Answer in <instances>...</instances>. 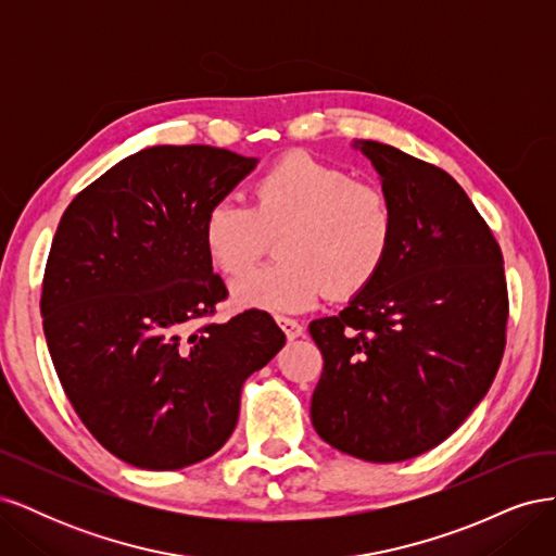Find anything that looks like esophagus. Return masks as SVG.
Here are the masks:
<instances>
[{
	"label": "esophagus",
	"mask_w": 556,
	"mask_h": 556,
	"mask_svg": "<svg viewBox=\"0 0 556 556\" xmlns=\"http://www.w3.org/2000/svg\"><path fill=\"white\" fill-rule=\"evenodd\" d=\"M276 323L282 329L285 339H288V341H294V339H299L301 333H304V327H301L296 319H292V317H276Z\"/></svg>",
	"instance_id": "1"
}]
</instances>
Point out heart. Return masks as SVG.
<instances>
[{
	"label": "heart",
	"instance_id": "b5f03b06",
	"mask_svg": "<svg viewBox=\"0 0 556 556\" xmlns=\"http://www.w3.org/2000/svg\"><path fill=\"white\" fill-rule=\"evenodd\" d=\"M276 237L278 262L233 282L239 308L301 313L327 290L348 299L371 285L396 237L392 199L308 153L276 160L252 182L250 206L223 199L206 211L201 243L215 271L239 278Z\"/></svg>",
	"mask_w": 556,
	"mask_h": 556
}]
</instances>
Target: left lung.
I'll use <instances>...</instances> for the list:
<instances>
[{
  "label": "left lung",
  "mask_w": 556,
  "mask_h": 556,
  "mask_svg": "<svg viewBox=\"0 0 556 556\" xmlns=\"http://www.w3.org/2000/svg\"><path fill=\"white\" fill-rule=\"evenodd\" d=\"M396 213L378 278L311 323L325 368L311 401L319 439L376 464L443 443L484 399L506 348L503 255L473 201L439 166L355 141Z\"/></svg>",
  "instance_id": "left-lung-1"
}]
</instances>
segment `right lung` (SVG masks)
I'll use <instances>...</instances> for the list:
<instances>
[{
	"instance_id": "add662e5",
	"label": "right lung",
	"mask_w": 556,
	"mask_h": 556,
	"mask_svg": "<svg viewBox=\"0 0 556 556\" xmlns=\"http://www.w3.org/2000/svg\"><path fill=\"white\" fill-rule=\"evenodd\" d=\"M255 166L213 146L146 148L76 194L58 225L46 343L80 422L131 466L176 470L215 454L245 378L285 345L262 311L204 323L227 288L201 223Z\"/></svg>"
}]
</instances>
